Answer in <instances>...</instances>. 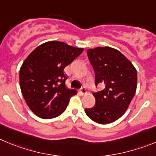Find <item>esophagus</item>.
Returning <instances> with one entry per match:
<instances>
[{
  "mask_svg": "<svg viewBox=\"0 0 156 156\" xmlns=\"http://www.w3.org/2000/svg\"><path fill=\"white\" fill-rule=\"evenodd\" d=\"M80 92H81L82 95H85V94L87 93V90H86V88H81V89H80Z\"/></svg>",
  "mask_w": 156,
  "mask_h": 156,
  "instance_id": "obj_1",
  "label": "esophagus"
}]
</instances>
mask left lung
I'll use <instances>...</instances> for the list:
<instances>
[{
    "label": "left lung",
    "mask_w": 156,
    "mask_h": 156,
    "mask_svg": "<svg viewBox=\"0 0 156 156\" xmlns=\"http://www.w3.org/2000/svg\"><path fill=\"white\" fill-rule=\"evenodd\" d=\"M87 54L95 74V85L103 89L93 93L95 106L87 116L101 124L112 123L127 111L137 89V70L121 52L109 47L88 49Z\"/></svg>",
    "instance_id": "1"
}]
</instances>
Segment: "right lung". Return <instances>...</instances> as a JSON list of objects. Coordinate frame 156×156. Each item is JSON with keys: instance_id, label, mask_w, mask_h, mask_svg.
Here are the masks:
<instances>
[{"instance_id": "1", "label": "right lung", "mask_w": 156, "mask_h": 156, "mask_svg": "<svg viewBox=\"0 0 156 156\" xmlns=\"http://www.w3.org/2000/svg\"><path fill=\"white\" fill-rule=\"evenodd\" d=\"M60 41L40 45L26 57L19 71V82L26 104L35 115L51 119L64 112L77 91L65 85L66 66L83 52Z\"/></svg>"}]
</instances>
